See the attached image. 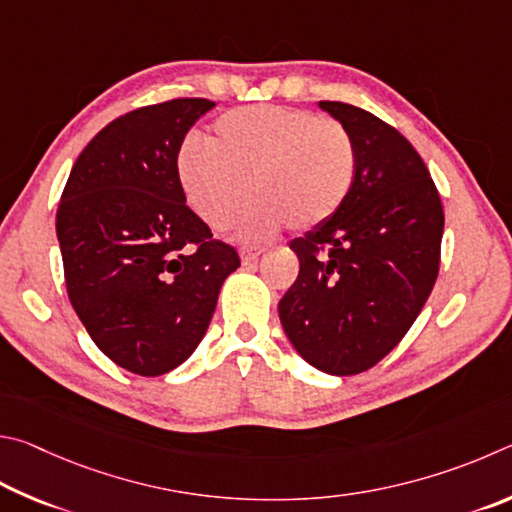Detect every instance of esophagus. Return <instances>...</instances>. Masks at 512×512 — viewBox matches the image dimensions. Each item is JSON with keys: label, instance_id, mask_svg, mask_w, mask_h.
Wrapping results in <instances>:
<instances>
[{"label": "esophagus", "instance_id": "esophagus-1", "mask_svg": "<svg viewBox=\"0 0 512 512\" xmlns=\"http://www.w3.org/2000/svg\"><path fill=\"white\" fill-rule=\"evenodd\" d=\"M261 254H263V247H240V261L245 265L254 263Z\"/></svg>", "mask_w": 512, "mask_h": 512}]
</instances>
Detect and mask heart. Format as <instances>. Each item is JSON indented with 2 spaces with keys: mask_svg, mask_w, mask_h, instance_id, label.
Returning <instances> with one entry per match:
<instances>
[{
  "mask_svg": "<svg viewBox=\"0 0 512 512\" xmlns=\"http://www.w3.org/2000/svg\"><path fill=\"white\" fill-rule=\"evenodd\" d=\"M175 175L186 202L211 229L236 220L240 233L265 238L285 222L312 229L342 209L357 175L355 141L342 123L297 107L251 105L222 114L209 146L184 141Z\"/></svg>",
  "mask_w": 512,
  "mask_h": 512,
  "instance_id": "obj_1",
  "label": "heart"
}]
</instances>
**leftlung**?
Returning a JSON list of instances; mask_svg holds the SVG:
<instances>
[{"label":"left lung","instance_id":"left-lung-1","mask_svg":"<svg viewBox=\"0 0 512 512\" xmlns=\"http://www.w3.org/2000/svg\"><path fill=\"white\" fill-rule=\"evenodd\" d=\"M319 107L351 132L357 175L342 209L290 242L301 267L279 317L308 364L355 375L389 355L423 310L445 215L425 161L396 128L348 103Z\"/></svg>","mask_w":512,"mask_h":512}]
</instances>
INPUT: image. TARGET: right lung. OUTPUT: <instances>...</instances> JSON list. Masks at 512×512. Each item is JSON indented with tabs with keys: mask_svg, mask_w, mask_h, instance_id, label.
Returning <instances> with one entry per match:
<instances>
[{
	"mask_svg": "<svg viewBox=\"0 0 512 512\" xmlns=\"http://www.w3.org/2000/svg\"><path fill=\"white\" fill-rule=\"evenodd\" d=\"M215 107L175 98L107 123L76 159L56 233L71 306L121 369L155 378L202 342L238 251L186 206L175 157Z\"/></svg>",
	"mask_w": 512,
	"mask_h": 512,
	"instance_id": "right-lung-1",
	"label": "right lung"
}]
</instances>
